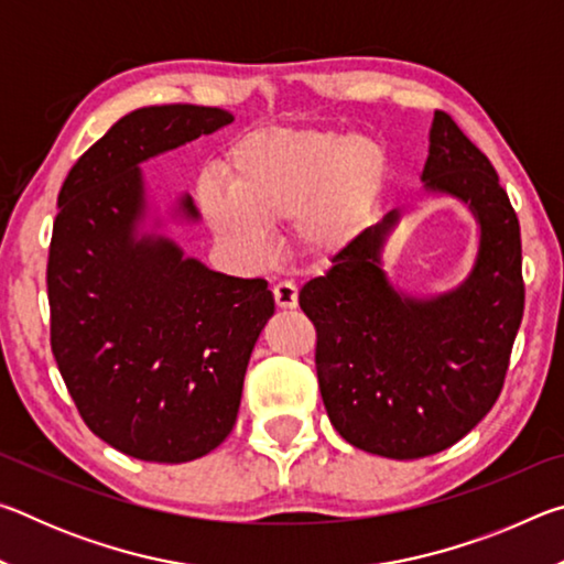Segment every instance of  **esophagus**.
<instances>
[{"mask_svg": "<svg viewBox=\"0 0 564 564\" xmlns=\"http://www.w3.org/2000/svg\"><path fill=\"white\" fill-rule=\"evenodd\" d=\"M273 299L279 308H295L299 305V289L291 281H279L273 285Z\"/></svg>", "mask_w": 564, "mask_h": 564, "instance_id": "obj_1", "label": "esophagus"}]
</instances>
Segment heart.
<instances>
[{
    "instance_id": "1",
    "label": "heart",
    "mask_w": 564,
    "mask_h": 564,
    "mask_svg": "<svg viewBox=\"0 0 564 564\" xmlns=\"http://www.w3.org/2000/svg\"><path fill=\"white\" fill-rule=\"evenodd\" d=\"M386 169L383 147L358 133L259 129L234 144L226 186L202 178L196 202L218 241L248 263L271 253L269 228L283 224L301 256L330 261L366 226Z\"/></svg>"
}]
</instances>
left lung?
I'll return each instance as SVG.
<instances>
[{"label":"left lung","instance_id":"8db88e82","mask_svg":"<svg viewBox=\"0 0 564 564\" xmlns=\"http://www.w3.org/2000/svg\"><path fill=\"white\" fill-rule=\"evenodd\" d=\"M423 181L460 198L480 224L475 265L455 291L410 299L390 285L380 269V248L400 218L390 212L299 295L316 326L333 427L393 460L441 453L490 413L524 311L518 214L490 159L445 111H435Z\"/></svg>","mask_w":564,"mask_h":564}]
</instances>
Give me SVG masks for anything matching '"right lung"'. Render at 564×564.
<instances>
[{"label":"right lung","mask_w":564,"mask_h":564,"mask_svg":"<svg viewBox=\"0 0 564 564\" xmlns=\"http://www.w3.org/2000/svg\"><path fill=\"white\" fill-rule=\"evenodd\" d=\"M216 107L166 104L121 117L64 178L46 291L52 352L94 435L147 463H188L226 441L273 293L184 259L141 234V161L231 123ZM178 214L196 221L191 196Z\"/></svg>","instance_id":"right-lung-1"}]
</instances>
